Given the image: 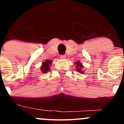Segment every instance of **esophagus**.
<instances>
[{
  "label": "esophagus",
  "mask_w": 124,
  "mask_h": 124,
  "mask_svg": "<svg viewBox=\"0 0 124 124\" xmlns=\"http://www.w3.org/2000/svg\"><path fill=\"white\" fill-rule=\"evenodd\" d=\"M60 58L61 59H65L66 58V55H61L60 56Z\"/></svg>",
  "instance_id": "1"
}]
</instances>
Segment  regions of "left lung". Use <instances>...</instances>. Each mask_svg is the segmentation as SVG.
<instances>
[{"mask_svg": "<svg viewBox=\"0 0 124 124\" xmlns=\"http://www.w3.org/2000/svg\"><path fill=\"white\" fill-rule=\"evenodd\" d=\"M75 64H76V68L77 71L80 72L81 73H83V71H82V67H83V65H82V64L80 63V62L78 61V62H76Z\"/></svg>", "mask_w": 124, "mask_h": 124, "instance_id": "1", "label": "left lung"}]
</instances>
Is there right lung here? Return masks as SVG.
<instances>
[{
	"label": "right lung",
	"instance_id": "obj_1",
	"mask_svg": "<svg viewBox=\"0 0 124 124\" xmlns=\"http://www.w3.org/2000/svg\"><path fill=\"white\" fill-rule=\"evenodd\" d=\"M52 61L51 60H46L42 62V65L41 67V70L43 73H46V72L50 70V66Z\"/></svg>",
	"mask_w": 124,
	"mask_h": 124
}]
</instances>
